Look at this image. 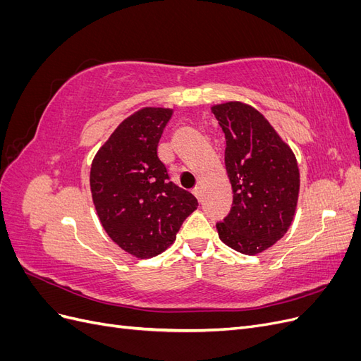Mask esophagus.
Returning <instances> with one entry per match:
<instances>
[{
    "label": "esophagus",
    "instance_id": "1",
    "mask_svg": "<svg viewBox=\"0 0 361 361\" xmlns=\"http://www.w3.org/2000/svg\"><path fill=\"white\" fill-rule=\"evenodd\" d=\"M192 194L195 195V197H197V200H199V202H202V197H203V191H202V188H200V187H195V188L192 190Z\"/></svg>",
    "mask_w": 361,
    "mask_h": 361
}]
</instances>
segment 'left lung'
Masks as SVG:
<instances>
[{
    "instance_id": "8db88e82",
    "label": "left lung",
    "mask_w": 361,
    "mask_h": 361,
    "mask_svg": "<svg viewBox=\"0 0 361 361\" xmlns=\"http://www.w3.org/2000/svg\"><path fill=\"white\" fill-rule=\"evenodd\" d=\"M226 137L224 162L233 204L216 223L221 241L256 256L285 236L300 194V169L292 149L265 116L244 102L211 106Z\"/></svg>"
}]
</instances>
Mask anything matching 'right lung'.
<instances>
[{"label": "right lung", "mask_w": 361, "mask_h": 361, "mask_svg": "<svg viewBox=\"0 0 361 361\" xmlns=\"http://www.w3.org/2000/svg\"><path fill=\"white\" fill-rule=\"evenodd\" d=\"M171 108L145 106L126 117L97 150L90 190L106 235L137 259L166 251L197 199L169 180L157 149Z\"/></svg>", "instance_id": "right-lung-1"}]
</instances>
